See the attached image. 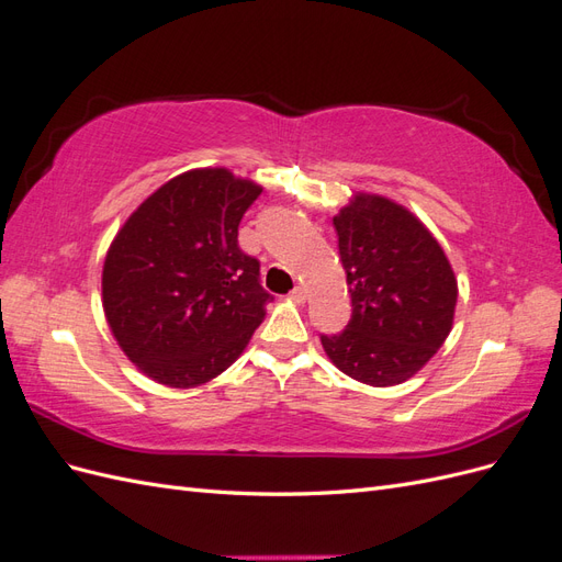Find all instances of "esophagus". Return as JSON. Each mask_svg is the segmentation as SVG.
Returning <instances> with one entry per match:
<instances>
[{
  "instance_id": "esophagus-1",
  "label": "esophagus",
  "mask_w": 562,
  "mask_h": 562,
  "mask_svg": "<svg viewBox=\"0 0 562 562\" xmlns=\"http://www.w3.org/2000/svg\"><path fill=\"white\" fill-rule=\"evenodd\" d=\"M291 300H293V302H297V304H304V302H307V288H304V285H295V288H293V293H291Z\"/></svg>"
}]
</instances>
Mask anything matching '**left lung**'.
<instances>
[{
  "label": "left lung",
  "mask_w": 562,
  "mask_h": 562,
  "mask_svg": "<svg viewBox=\"0 0 562 562\" xmlns=\"http://www.w3.org/2000/svg\"><path fill=\"white\" fill-rule=\"evenodd\" d=\"M351 318L321 335L328 359L370 386L411 380L452 330L457 279L434 234L401 203L356 194L333 217Z\"/></svg>",
  "instance_id": "obj_1"
}]
</instances>
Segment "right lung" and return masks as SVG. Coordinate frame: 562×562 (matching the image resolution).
Returning a JSON list of instances; mask_svg holds the SVG:
<instances>
[{
	"label": "right lung",
	"instance_id": "right-lung-1",
	"mask_svg": "<svg viewBox=\"0 0 562 562\" xmlns=\"http://www.w3.org/2000/svg\"><path fill=\"white\" fill-rule=\"evenodd\" d=\"M262 187L227 168H194L161 184L116 232L103 267L114 339L147 378L173 389L225 372L271 300L239 223Z\"/></svg>",
	"mask_w": 562,
	"mask_h": 562
}]
</instances>
